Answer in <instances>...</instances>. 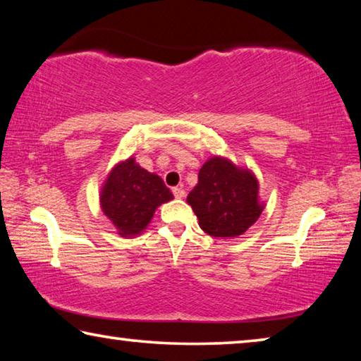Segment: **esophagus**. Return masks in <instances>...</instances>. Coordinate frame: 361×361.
Returning <instances> with one entry per match:
<instances>
[{"label":"esophagus","instance_id":"34e87169","mask_svg":"<svg viewBox=\"0 0 361 361\" xmlns=\"http://www.w3.org/2000/svg\"><path fill=\"white\" fill-rule=\"evenodd\" d=\"M172 192H173V195L176 199H183L186 195V192H185V189H183L181 186H176V188H173L172 189Z\"/></svg>","mask_w":361,"mask_h":361}]
</instances>
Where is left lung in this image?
Masks as SVG:
<instances>
[{
	"mask_svg": "<svg viewBox=\"0 0 361 361\" xmlns=\"http://www.w3.org/2000/svg\"><path fill=\"white\" fill-rule=\"evenodd\" d=\"M259 185L253 172L229 159L213 156L199 170V183L188 194V204L200 229L212 237H237L253 226L262 212Z\"/></svg>",
	"mask_w": 361,
	"mask_h": 361,
	"instance_id": "left-lung-1",
	"label": "left lung"
}]
</instances>
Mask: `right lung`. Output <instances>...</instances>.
Wrapping results in <instances>:
<instances>
[{
  "label": "right lung",
  "mask_w": 361,
  "mask_h": 361,
  "mask_svg": "<svg viewBox=\"0 0 361 361\" xmlns=\"http://www.w3.org/2000/svg\"><path fill=\"white\" fill-rule=\"evenodd\" d=\"M173 199L162 178L129 157L111 169L100 192V207L121 237L142 234L159 205Z\"/></svg>",
  "instance_id": "add662e5"
}]
</instances>
